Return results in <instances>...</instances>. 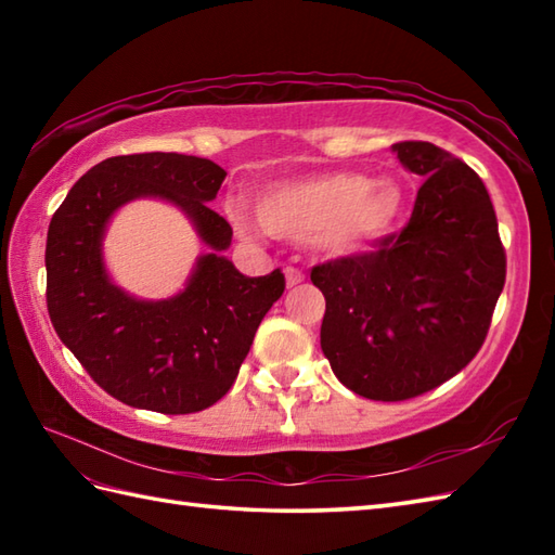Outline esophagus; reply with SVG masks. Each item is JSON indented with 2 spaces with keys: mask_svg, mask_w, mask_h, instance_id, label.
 Returning a JSON list of instances; mask_svg holds the SVG:
<instances>
[{
  "mask_svg": "<svg viewBox=\"0 0 555 555\" xmlns=\"http://www.w3.org/2000/svg\"><path fill=\"white\" fill-rule=\"evenodd\" d=\"M284 274H286V286H288V288L302 284V279H305V274H302V271H300L298 267H286Z\"/></svg>",
  "mask_w": 555,
  "mask_h": 555,
  "instance_id": "1",
  "label": "esophagus"
}]
</instances>
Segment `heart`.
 I'll return each mask as SVG.
<instances>
[{
    "instance_id": "b5f03b06",
    "label": "heart",
    "mask_w": 555,
    "mask_h": 555,
    "mask_svg": "<svg viewBox=\"0 0 555 555\" xmlns=\"http://www.w3.org/2000/svg\"><path fill=\"white\" fill-rule=\"evenodd\" d=\"M403 209L400 188L360 171H332L279 183L257 199L259 223L279 238L356 255L382 241ZM233 219L245 227L241 215Z\"/></svg>"
}]
</instances>
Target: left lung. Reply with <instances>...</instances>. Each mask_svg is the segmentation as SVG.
Wrapping results in <instances>:
<instances>
[{
  "label": "left lung",
  "instance_id": "obj_1",
  "mask_svg": "<svg viewBox=\"0 0 555 555\" xmlns=\"http://www.w3.org/2000/svg\"><path fill=\"white\" fill-rule=\"evenodd\" d=\"M391 150L424 176L410 221L372 253L310 271L324 293L322 350L370 400H408L465 370L485 346L505 284V247L485 181L422 140Z\"/></svg>",
  "mask_w": 555,
  "mask_h": 555
}]
</instances>
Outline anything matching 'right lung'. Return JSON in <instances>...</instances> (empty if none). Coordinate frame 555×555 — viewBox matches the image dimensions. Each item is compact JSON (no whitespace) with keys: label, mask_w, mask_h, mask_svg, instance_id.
Returning a JSON list of instances; mask_svg holds the SVG:
<instances>
[{"label":"right lung","mask_w":555,"mask_h":555,"mask_svg":"<svg viewBox=\"0 0 555 555\" xmlns=\"http://www.w3.org/2000/svg\"><path fill=\"white\" fill-rule=\"evenodd\" d=\"M227 179L219 164L179 152L109 157L80 176L47 231V312L92 382L131 408L191 415L229 393L259 322L284 296L281 269L247 279L219 253L231 223L207 203ZM186 209L216 250L201 258L183 294L145 304L103 274L99 243L108 217L133 196Z\"/></svg>","instance_id":"1"}]
</instances>
